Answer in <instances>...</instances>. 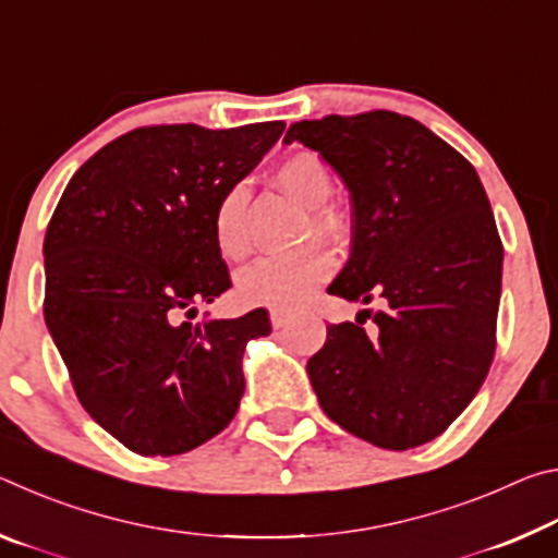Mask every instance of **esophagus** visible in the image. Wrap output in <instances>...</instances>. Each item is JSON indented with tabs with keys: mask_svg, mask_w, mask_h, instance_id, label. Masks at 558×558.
I'll return each mask as SVG.
<instances>
[{
	"mask_svg": "<svg viewBox=\"0 0 558 558\" xmlns=\"http://www.w3.org/2000/svg\"><path fill=\"white\" fill-rule=\"evenodd\" d=\"M290 323V315L286 313V310H270V325L276 327V329H280V327H286Z\"/></svg>",
	"mask_w": 558,
	"mask_h": 558,
	"instance_id": "obj_1",
	"label": "esophagus"
}]
</instances>
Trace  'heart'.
Here are the masks:
<instances>
[{"label": "heart", "mask_w": 558, "mask_h": 558, "mask_svg": "<svg viewBox=\"0 0 558 558\" xmlns=\"http://www.w3.org/2000/svg\"><path fill=\"white\" fill-rule=\"evenodd\" d=\"M276 182L292 199L307 209L305 233L317 241H335L339 235V219L327 209L335 194V182L327 165L313 153H295L276 167ZM245 206L248 192L243 184L231 186L214 211V241L223 258L239 260L248 253V231H245ZM335 263L323 248H305L286 256L260 258L241 270L239 292L243 300L276 305L282 310L305 302L323 280L329 278Z\"/></svg>", "instance_id": "heart-1"}]
</instances>
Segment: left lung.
Listing matches in <instances>:
<instances>
[{
	"mask_svg": "<svg viewBox=\"0 0 558 558\" xmlns=\"http://www.w3.org/2000/svg\"><path fill=\"white\" fill-rule=\"evenodd\" d=\"M352 196V256L327 288L379 300L374 329L327 327L307 362L323 411L386 450L438 438L475 399L495 356L502 241L483 182L418 120L391 110L290 125Z\"/></svg>",
	"mask_w": 558,
	"mask_h": 558,
	"instance_id": "8db88e82",
	"label": "left lung"
}]
</instances>
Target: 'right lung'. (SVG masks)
Wrapping results in <instances>:
<instances>
[{
  "mask_svg": "<svg viewBox=\"0 0 558 558\" xmlns=\"http://www.w3.org/2000/svg\"><path fill=\"white\" fill-rule=\"evenodd\" d=\"M286 122L233 130L137 128L65 186L44 239V317L75 396L140 456H179L229 426L241 359L268 313L184 323L231 288L214 241L221 196Z\"/></svg>",
  "mask_w": 558,
  "mask_h": 558,
  "instance_id": "obj_1",
  "label": "right lung"
}]
</instances>
